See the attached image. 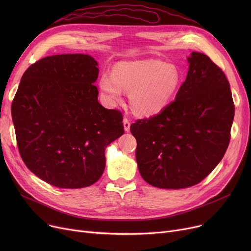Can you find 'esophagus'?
Here are the masks:
<instances>
[{"instance_id":"1","label":"esophagus","mask_w":251,"mask_h":251,"mask_svg":"<svg viewBox=\"0 0 251 251\" xmlns=\"http://www.w3.org/2000/svg\"><path fill=\"white\" fill-rule=\"evenodd\" d=\"M123 125H124V129L126 132H128V131L130 130V122L127 118H124L123 119Z\"/></svg>"}]
</instances>
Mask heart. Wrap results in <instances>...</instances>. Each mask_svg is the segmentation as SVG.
<instances>
[{
  "mask_svg": "<svg viewBox=\"0 0 251 251\" xmlns=\"http://www.w3.org/2000/svg\"><path fill=\"white\" fill-rule=\"evenodd\" d=\"M181 83V74L173 64L157 60L125 61L104 71L99 80L101 97L108 105L121 100L129 90V100L135 114L153 116L161 113L173 99Z\"/></svg>",
  "mask_w": 251,
  "mask_h": 251,
  "instance_id": "obj_1",
  "label": "heart"
}]
</instances>
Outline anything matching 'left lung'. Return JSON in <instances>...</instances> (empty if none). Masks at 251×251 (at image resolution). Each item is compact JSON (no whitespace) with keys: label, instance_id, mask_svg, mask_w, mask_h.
I'll return each mask as SVG.
<instances>
[{"label":"left lung","instance_id":"left-lung-1","mask_svg":"<svg viewBox=\"0 0 251 251\" xmlns=\"http://www.w3.org/2000/svg\"><path fill=\"white\" fill-rule=\"evenodd\" d=\"M185 81L175 100L157 115L130 126L136 138L141 177L163 189H181L202 181L223 159L235 107L230 84L220 67L192 51Z\"/></svg>","mask_w":251,"mask_h":251}]
</instances>
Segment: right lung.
<instances>
[{
	"label": "right lung",
	"instance_id": "obj_1",
	"mask_svg": "<svg viewBox=\"0 0 251 251\" xmlns=\"http://www.w3.org/2000/svg\"><path fill=\"white\" fill-rule=\"evenodd\" d=\"M98 62L63 54L32 64L12 102V120L24 164L60 188L96 183L105 167L104 151L124 134L123 116L103 108L94 84Z\"/></svg>",
	"mask_w": 251,
	"mask_h": 251
}]
</instances>
